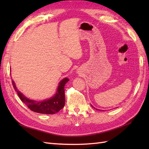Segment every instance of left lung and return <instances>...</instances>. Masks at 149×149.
Masks as SVG:
<instances>
[{
  "label": "left lung",
  "instance_id": "left-lung-1",
  "mask_svg": "<svg viewBox=\"0 0 149 149\" xmlns=\"http://www.w3.org/2000/svg\"><path fill=\"white\" fill-rule=\"evenodd\" d=\"M92 107H93V106H92ZM97 109V110H98V109Z\"/></svg>",
  "mask_w": 149,
  "mask_h": 149
}]
</instances>
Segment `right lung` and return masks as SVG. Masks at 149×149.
Returning a JSON list of instances; mask_svg holds the SVG:
<instances>
[{"label": "right lung", "mask_w": 149, "mask_h": 149, "mask_svg": "<svg viewBox=\"0 0 149 149\" xmlns=\"http://www.w3.org/2000/svg\"><path fill=\"white\" fill-rule=\"evenodd\" d=\"M69 81L68 78H65L60 82L56 94L52 98L48 100L38 102L27 99L23 94L17 90L14 81L12 80V84L15 91L20 100L33 111L42 114H54L59 111L65 106V85Z\"/></svg>", "instance_id": "1"}]
</instances>
